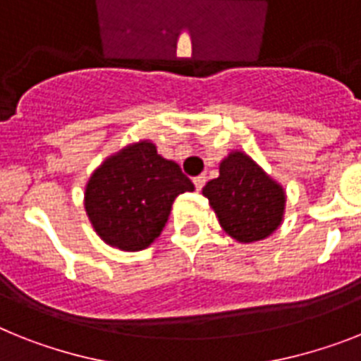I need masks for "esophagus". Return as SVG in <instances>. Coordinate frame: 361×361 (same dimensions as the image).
<instances>
[{
	"mask_svg": "<svg viewBox=\"0 0 361 361\" xmlns=\"http://www.w3.org/2000/svg\"><path fill=\"white\" fill-rule=\"evenodd\" d=\"M193 184H195V190H197V192H201L202 186L207 184V177H204V175H199V177L193 178Z\"/></svg>",
	"mask_w": 361,
	"mask_h": 361,
	"instance_id": "34e87169",
	"label": "esophagus"
}]
</instances>
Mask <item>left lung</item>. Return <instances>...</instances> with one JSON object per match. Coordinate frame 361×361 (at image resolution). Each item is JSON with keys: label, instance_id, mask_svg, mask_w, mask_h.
<instances>
[{"label": "left lung", "instance_id": "1", "mask_svg": "<svg viewBox=\"0 0 361 361\" xmlns=\"http://www.w3.org/2000/svg\"><path fill=\"white\" fill-rule=\"evenodd\" d=\"M202 195L223 231L240 243L271 236L284 217V188L241 151H232L219 164V177L207 183Z\"/></svg>", "mask_w": 361, "mask_h": 361}]
</instances>
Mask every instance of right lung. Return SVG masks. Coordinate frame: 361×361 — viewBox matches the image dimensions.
Listing matches in <instances>:
<instances>
[{
  "label": "right lung",
  "mask_w": 361,
  "mask_h": 361,
  "mask_svg": "<svg viewBox=\"0 0 361 361\" xmlns=\"http://www.w3.org/2000/svg\"><path fill=\"white\" fill-rule=\"evenodd\" d=\"M193 183L149 140L109 157L92 173L85 208L101 240L121 251H142L160 236L175 197Z\"/></svg>",
  "instance_id": "right-lung-1"
}]
</instances>
